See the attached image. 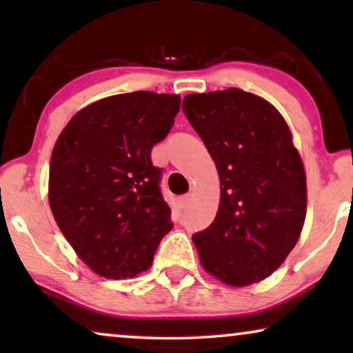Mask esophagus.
<instances>
[{
    "label": "esophagus",
    "mask_w": 353,
    "mask_h": 353,
    "mask_svg": "<svg viewBox=\"0 0 353 353\" xmlns=\"http://www.w3.org/2000/svg\"><path fill=\"white\" fill-rule=\"evenodd\" d=\"M191 202V194H185L178 199V204H180V209H188Z\"/></svg>",
    "instance_id": "esophagus-1"
}]
</instances>
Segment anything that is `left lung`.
Wrapping results in <instances>:
<instances>
[{"mask_svg":"<svg viewBox=\"0 0 353 353\" xmlns=\"http://www.w3.org/2000/svg\"><path fill=\"white\" fill-rule=\"evenodd\" d=\"M183 110L220 176L214 223L192 236L202 268L228 286L259 283L281 267L307 214V178L278 109L239 88L191 93Z\"/></svg>","mask_w":353,"mask_h":353,"instance_id":"1","label":"left lung"}]
</instances>
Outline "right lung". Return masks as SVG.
<instances>
[{
	"mask_svg": "<svg viewBox=\"0 0 353 353\" xmlns=\"http://www.w3.org/2000/svg\"><path fill=\"white\" fill-rule=\"evenodd\" d=\"M180 103L178 94L152 91L109 96L79 110L56 139L51 212L75 254L99 276L146 272L172 230L151 151L170 132Z\"/></svg>",
	"mask_w": 353,
	"mask_h": 353,
	"instance_id": "obj_1",
	"label": "right lung"
}]
</instances>
